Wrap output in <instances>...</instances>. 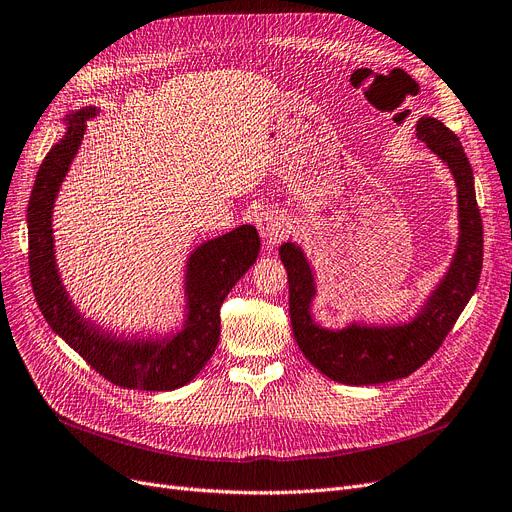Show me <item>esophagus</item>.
<instances>
[{"instance_id":"1","label":"esophagus","mask_w":512,"mask_h":512,"mask_svg":"<svg viewBox=\"0 0 512 512\" xmlns=\"http://www.w3.org/2000/svg\"><path fill=\"white\" fill-rule=\"evenodd\" d=\"M256 227L260 237L267 241V245H275L290 235V222L283 218L277 210L262 212L256 220Z\"/></svg>"}]
</instances>
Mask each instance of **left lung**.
<instances>
[{
  "label": "left lung",
  "mask_w": 512,
  "mask_h": 512,
  "mask_svg": "<svg viewBox=\"0 0 512 512\" xmlns=\"http://www.w3.org/2000/svg\"><path fill=\"white\" fill-rule=\"evenodd\" d=\"M416 136L447 163L458 187L460 237L449 271L428 296L424 309L403 325H359L325 330L311 315L315 275L296 243H283L279 256L290 281L292 332L302 355L321 374L342 384H380L414 374L431 359L475 294L483 269V224L475 178L458 136L435 117H420Z\"/></svg>",
  "instance_id": "8db88e82"
}]
</instances>
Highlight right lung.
Wrapping results in <instances>:
<instances>
[{"label":"right lung","instance_id":"right-lung-1","mask_svg":"<svg viewBox=\"0 0 512 512\" xmlns=\"http://www.w3.org/2000/svg\"><path fill=\"white\" fill-rule=\"evenodd\" d=\"M96 107L67 119V132L37 170L27 208L29 273L39 311L52 330L109 382L138 391H174L189 384L210 361L220 338V306L258 258L260 237L252 224L201 243L187 262V319L161 340H121L100 332L77 313L54 260L52 210L60 185Z\"/></svg>","mask_w":512,"mask_h":512}]
</instances>
